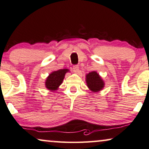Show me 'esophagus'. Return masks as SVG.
<instances>
[{"label": "esophagus", "instance_id": "1", "mask_svg": "<svg viewBox=\"0 0 149 149\" xmlns=\"http://www.w3.org/2000/svg\"><path fill=\"white\" fill-rule=\"evenodd\" d=\"M73 70H74V72H78L79 71V66L77 65H75L73 67Z\"/></svg>", "mask_w": 149, "mask_h": 149}]
</instances>
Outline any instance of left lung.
Listing matches in <instances>:
<instances>
[{"mask_svg": "<svg viewBox=\"0 0 149 149\" xmlns=\"http://www.w3.org/2000/svg\"><path fill=\"white\" fill-rule=\"evenodd\" d=\"M88 87L94 93L100 91L104 87V81L96 72H92L86 75Z\"/></svg>", "mask_w": 149, "mask_h": 149, "instance_id": "1", "label": "left lung"}]
</instances>
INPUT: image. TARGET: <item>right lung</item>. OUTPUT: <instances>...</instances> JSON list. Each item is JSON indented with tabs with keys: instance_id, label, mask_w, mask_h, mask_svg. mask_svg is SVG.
Here are the masks:
<instances>
[{
	"instance_id": "add662e5",
	"label": "right lung",
	"mask_w": 149,
	"mask_h": 149,
	"mask_svg": "<svg viewBox=\"0 0 149 149\" xmlns=\"http://www.w3.org/2000/svg\"><path fill=\"white\" fill-rule=\"evenodd\" d=\"M69 70L67 69H63V70H59L51 73L46 80V87L50 91H56L58 87L61 84L64 79L65 74Z\"/></svg>"
}]
</instances>
